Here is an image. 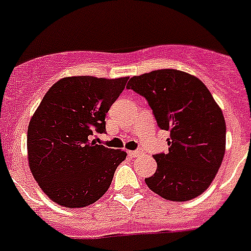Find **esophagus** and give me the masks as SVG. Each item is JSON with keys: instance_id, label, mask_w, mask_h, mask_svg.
<instances>
[{"instance_id": "obj_1", "label": "esophagus", "mask_w": 251, "mask_h": 251, "mask_svg": "<svg viewBox=\"0 0 251 251\" xmlns=\"http://www.w3.org/2000/svg\"><path fill=\"white\" fill-rule=\"evenodd\" d=\"M127 153H129L130 157H132V158H136L140 155V151H127Z\"/></svg>"}]
</instances>
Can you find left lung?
<instances>
[{
    "mask_svg": "<svg viewBox=\"0 0 251 251\" xmlns=\"http://www.w3.org/2000/svg\"><path fill=\"white\" fill-rule=\"evenodd\" d=\"M148 100L158 126L170 131L168 153L154 155L151 191L172 201L199 197L216 177L226 149V122L203 81L162 69L132 76L126 85Z\"/></svg>",
    "mask_w": 251,
    "mask_h": 251,
    "instance_id": "obj_1",
    "label": "left lung"
}]
</instances>
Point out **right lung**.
Segmentation results:
<instances>
[{
	"instance_id": "right-lung-1",
	"label": "right lung",
	"mask_w": 251,
	"mask_h": 251,
	"mask_svg": "<svg viewBox=\"0 0 251 251\" xmlns=\"http://www.w3.org/2000/svg\"><path fill=\"white\" fill-rule=\"evenodd\" d=\"M129 77L70 76L50 86L29 122L28 159L42 190L66 208L93 204L104 195L126 151L96 144L106 113Z\"/></svg>"
}]
</instances>
